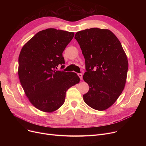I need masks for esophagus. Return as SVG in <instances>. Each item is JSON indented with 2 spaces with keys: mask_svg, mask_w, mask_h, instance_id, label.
I'll return each instance as SVG.
<instances>
[{
  "mask_svg": "<svg viewBox=\"0 0 146 146\" xmlns=\"http://www.w3.org/2000/svg\"><path fill=\"white\" fill-rule=\"evenodd\" d=\"M78 76H79V77L80 78V79L82 80V78H83V77H82V73H79V74H78Z\"/></svg>",
  "mask_w": 146,
  "mask_h": 146,
  "instance_id": "esophagus-1",
  "label": "esophagus"
}]
</instances>
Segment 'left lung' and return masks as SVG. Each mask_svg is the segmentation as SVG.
<instances>
[{
	"label": "left lung",
	"instance_id": "left-lung-1",
	"mask_svg": "<svg viewBox=\"0 0 146 146\" xmlns=\"http://www.w3.org/2000/svg\"><path fill=\"white\" fill-rule=\"evenodd\" d=\"M85 59L83 80L89 86L83 100L92 108H108L124 90L128 63L117 37L108 29L93 28L76 33Z\"/></svg>",
	"mask_w": 146,
	"mask_h": 146
}]
</instances>
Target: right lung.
<instances>
[{
	"instance_id": "obj_1",
	"label": "right lung",
	"mask_w": 146,
	"mask_h": 146,
	"mask_svg": "<svg viewBox=\"0 0 146 146\" xmlns=\"http://www.w3.org/2000/svg\"><path fill=\"white\" fill-rule=\"evenodd\" d=\"M74 33L48 28L36 33L22 47L18 75L29 101L40 111L51 112L65 101L66 91L78 83L76 73L58 70L64 67L63 52Z\"/></svg>"
}]
</instances>
